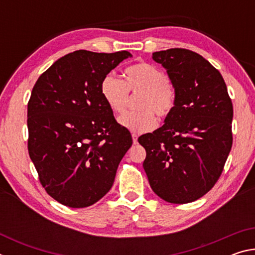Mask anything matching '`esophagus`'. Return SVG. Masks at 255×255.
<instances>
[{
	"label": "esophagus",
	"instance_id": "1",
	"mask_svg": "<svg viewBox=\"0 0 255 255\" xmlns=\"http://www.w3.org/2000/svg\"><path fill=\"white\" fill-rule=\"evenodd\" d=\"M131 137H132V141H133V144H137V138H138L137 133L132 132V133H131Z\"/></svg>",
	"mask_w": 255,
	"mask_h": 255
}]
</instances>
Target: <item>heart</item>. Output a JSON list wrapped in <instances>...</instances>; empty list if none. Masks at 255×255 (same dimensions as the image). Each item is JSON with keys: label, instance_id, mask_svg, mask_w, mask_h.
<instances>
[{"label": "heart", "instance_id": "obj_1", "mask_svg": "<svg viewBox=\"0 0 255 255\" xmlns=\"http://www.w3.org/2000/svg\"><path fill=\"white\" fill-rule=\"evenodd\" d=\"M100 91L107 106L115 114L125 111L129 91L141 92L138 101L139 111L126 112L120 116L118 123L132 132L143 133L153 130L158 117H166L173 110L175 90L166 75L147 63L129 66L125 71V81L115 74H107L100 84Z\"/></svg>", "mask_w": 255, "mask_h": 255}]
</instances>
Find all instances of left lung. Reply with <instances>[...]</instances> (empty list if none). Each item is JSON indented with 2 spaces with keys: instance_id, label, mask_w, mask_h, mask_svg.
<instances>
[{
  "instance_id": "1",
  "label": "left lung",
  "mask_w": 255,
  "mask_h": 255,
  "mask_svg": "<svg viewBox=\"0 0 255 255\" xmlns=\"http://www.w3.org/2000/svg\"><path fill=\"white\" fill-rule=\"evenodd\" d=\"M175 90L164 125L138 138L150 188L171 204L199 199L221 176L231 152L233 105L223 76L195 51L153 53Z\"/></svg>"
}]
</instances>
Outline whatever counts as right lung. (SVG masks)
<instances>
[{
    "label": "right lung",
    "instance_id": "add662e5",
    "mask_svg": "<svg viewBox=\"0 0 255 255\" xmlns=\"http://www.w3.org/2000/svg\"><path fill=\"white\" fill-rule=\"evenodd\" d=\"M76 50L42 73L28 102V150L47 193L71 208L96 204L114 184L132 144L100 91L103 77L124 59Z\"/></svg>",
    "mask_w": 255,
    "mask_h": 255
}]
</instances>
